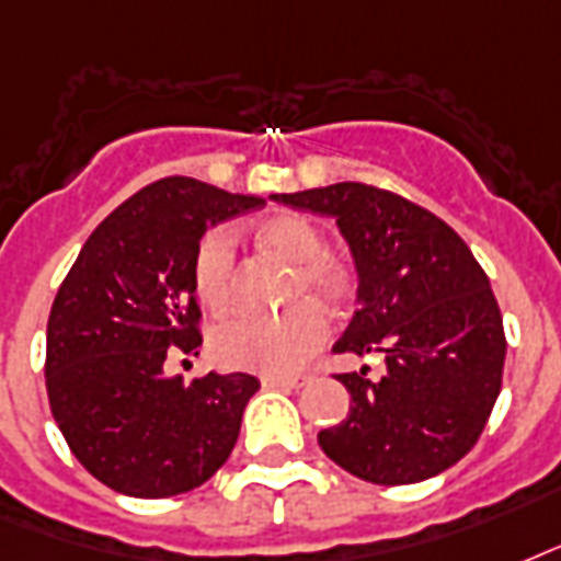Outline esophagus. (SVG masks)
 Here are the masks:
<instances>
[{
    "instance_id": "34e87169",
    "label": "esophagus",
    "mask_w": 561,
    "mask_h": 561,
    "mask_svg": "<svg viewBox=\"0 0 561 561\" xmlns=\"http://www.w3.org/2000/svg\"><path fill=\"white\" fill-rule=\"evenodd\" d=\"M310 377L307 375H263L260 377V383L266 386V389H301L307 386Z\"/></svg>"
}]
</instances>
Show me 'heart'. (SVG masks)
I'll return each instance as SVG.
<instances>
[{
    "instance_id": "heart-1",
    "label": "heart",
    "mask_w": 561,
    "mask_h": 561,
    "mask_svg": "<svg viewBox=\"0 0 561 561\" xmlns=\"http://www.w3.org/2000/svg\"><path fill=\"white\" fill-rule=\"evenodd\" d=\"M257 240L275 254L295 263L293 301L304 295L319 298L328 307H342L354 295V277L342 263L328 257V242L304 216L280 213L257 225ZM193 286L198 301L219 310L233 295V237L216 228L198 242L193 260ZM328 319L316 301L305 298L280 316L231 312L210 333L216 363L242 371L284 375L295 371L328 340Z\"/></svg>"
}]
</instances>
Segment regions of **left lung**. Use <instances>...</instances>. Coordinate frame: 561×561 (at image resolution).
I'll return each mask as SVG.
<instances>
[{
  "mask_svg": "<svg viewBox=\"0 0 561 561\" xmlns=\"http://www.w3.org/2000/svg\"><path fill=\"white\" fill-rule=\"evenodd\" d=\"M275 202L336 219L357 268V312L336 354H383L386 375H340L348 419L319 445L348 474L410 485L457 466L501 394L506 336L489 277L462 237L419 204L345 181Z\"/></svg>",
  "mask_w": 561,
  "mask_h": 561,
  "instance_id": "1",
  "label": "left lung"
}]
</instances>
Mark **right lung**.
I'll list each match as a JSON object with an SVG mask.
<instances>
[{
    "instance_id": "1",
    "label": "right lung",
    "mask_w": 561,
    "mask_h": 561,
    "mask_svg": "<svg viewBox=\"0 0 561 561\" xmlns=\"http://www.w3.org/2000/svg\"><path fill=\"white\" fill-rule=\"evenodd\" d=\"M263 204L163 178L119 204L64 277L46 328L49 407L78 462L114 492H193L231 457L257 377L184 383L163 366L202 345L193 260L204 231Z\"/></svg>"
}]
</instances>
